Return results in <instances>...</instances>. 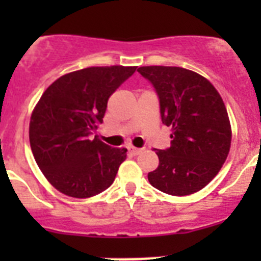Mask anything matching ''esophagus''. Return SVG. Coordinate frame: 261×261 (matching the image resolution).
Masks as SVG:
<instances>
[{
  "instance_id": "obj_1",
  "label": "esophagus",
  "mask_w": 261,
  "mask_h": 261,
  "mask_svg": "<svg viewBox=\"0 0 261 261\" xmlns=\"http://www.w3.org/2000/svg\"><path fill=\"white\" fill-rule=\"evenodd\" d=\"M128 150H129V153H132L133 155H137V154L141 153L142 149H140V147H133V146H130V147H128Z\"/></svg>"
}]
</instances>
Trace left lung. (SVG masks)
<instances>
[{"instance_id": "1", "label": "left lung", "mask_w": 261, "mask_h": 261, "mask_svg": "<svg viewBox=\"0 0 261 261\" xmlns=\"http://www.w3.org/2000/svg\"><path fill=\"white\" fill-rule=\"evenodd\" d=\"M159 99L162 123L172 128L171 146L156 150L151 186L172 196L192 195L218 174L231 144L225 103L206 78L177 66H141Z\"/></svg>"}]
</instances>
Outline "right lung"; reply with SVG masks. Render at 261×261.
Masks as SVG:
<instances>
[{
    "label": "right lung",
    "mask_w": 261,
    "mask_h": 261,
    "mask_svg": "<svg viewBox=\"0 0 261 261\" xmlns=\"http://www.w3.org/2000/svg\"><path fill=\"white\" fill-rule=\"evenodd\" d=\"M136 66H94L71 71L44 91L30 120V144L48 181L70 197L86 199L114 183L126 149L96 136L112 94Z\"/></svg>",
    "instance_id": "right-lung-1"
}]
</instances>
